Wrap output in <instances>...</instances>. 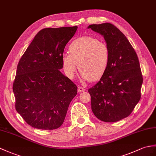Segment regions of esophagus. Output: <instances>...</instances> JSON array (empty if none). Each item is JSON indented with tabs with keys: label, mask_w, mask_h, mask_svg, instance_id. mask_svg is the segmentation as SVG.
<instances>
[{
	"label": "esophagus",
	"mask_w": 156,
	"mask_h": 156,
	"mask_svg": "<svg viewBox=\"0 0 156 156\" xmlns=\"http://www.w3.org/2000/svg\"><path fill=\"white\" fill-rule=\"evenodd\" d=\"M85 89L84 88H82V86H78V92H79V93H82V92H85Z\"/></svg>",
	"instance_id": "esophagus-1"
}]
</instances>
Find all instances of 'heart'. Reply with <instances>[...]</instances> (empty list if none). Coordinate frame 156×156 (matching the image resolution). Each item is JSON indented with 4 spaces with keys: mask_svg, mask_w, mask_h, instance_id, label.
<instances>
[{
    "mask_svg": "<svg viewBox=\"0 0 156 156\" xmlns=\"http://www.w3.org/2000/svg\"><path fill=\"white\" fill-rule=\"evenodd\" d=\"M69 52L62 55L65 73L73 78L77 70L84 80H99L107 71L110 61V51L104 42L92 37L74 40L69 46Z\"/></svg>",
    "mask_w": 156,
    "mask_h": 156,
    "instance_id": "obj_1",
    "label": "heart"
}]
</instances>
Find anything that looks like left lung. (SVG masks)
<instances>
[{
  "label": "left lung",
  "mask_w": 156,
  "mask_h": 156,
  "mask_svg": "<svg viewBox=\"0 0 156 156\" xmlns=\"http://www.w3.org/2000/svg\"><path fill=\"white\" fill-rule=\"evenodd\" d=\"M102 34L110 51V64L100 81L88 90L92 110L105 122H114L132 113L141 98L143 77L138 58L126 36L111 23L91 24Z\"/></svg>",
  "instance_id": "8db88e82"
}]
</instances>
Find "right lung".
I'll return each mask as SVG.
<instances>
[{"instance_id":"1","label":"right lung","mask_w":156,"mask_h":156,"mask_svg":"<svg viewBox=\"0 0 156 156\" xmlns=\"http://www.w3.org/2000/svg\"><path fill=\"white\" fill-rule=\"evenodd\" d=\"M78 27L39 31L18 64L13 83L15 108L28 125L41 129L62 126L77 86L60 71L67 43Z\"/></svg>"}]
</instances>
